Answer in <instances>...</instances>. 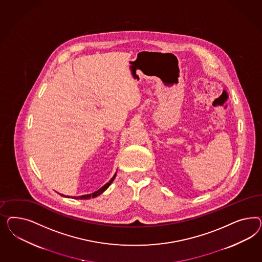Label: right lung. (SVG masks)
Here are the masks:
<instances>
[{
    "label": "right lung",
    "mask_w": 262,
    "mask_h": 262,
    "mask_svg": "<svg viewBox=\"0 0 262 262\" xmlns=\"http://www.w3.org/2000/svg\"><path fill=\"white\" fill-rule=\"evenodd\" d=\"M115 177H116V174H114V177L111 179V181L108 182V183H106L105 185H103L102 188H100L99 190L96 191L94 193H92V194H89V195H83V196H79V197H74L73 199H79V200H86V199H90L91 197L92 198H95L97 196H99V195H101L102 193H103V191L105 190L110 185H111L112 182L114 181V179H115ZM61 195V194H60ZM61 196H63V197H67V196H65V195H61ZM69 198V197H68Z\"/></svg>",
    "instance_id": "obj_1"
}]
</instances>
